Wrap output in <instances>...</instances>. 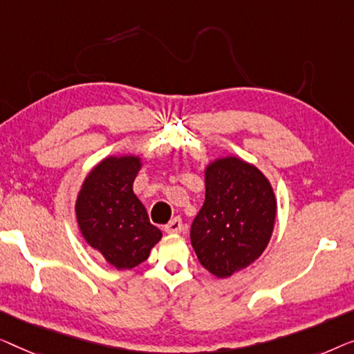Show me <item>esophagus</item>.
<instances>
[{"mask_svg":"<svg viewBox=\"0 0 354 354\" xmlns=\"http://www.w3.org/2000/svg\"><path fill=\"white\" fill-rule=\"evenodd\" d=\"M181 229H183V221H181V218L176 216V218H173V220L165 226V232L167 234H178V232H181Z\"/></svg>","mask_w":354,"mask_h":354,"instance_id":"34e87169","label":"esophagus"}]
</instances>
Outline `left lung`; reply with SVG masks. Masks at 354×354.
I'll list each match as a JSON object with an SVG mask.
<instances>
[{
  "instance_id": "obj_1",
  "label": "left lung",
  "mask_w": 354,
  "mask_h": 354,
  "mask_svg": "<svg viewBox=\"0 0 354 354\" xmlns=\"http://www.w3.org/2000/svg\"><path fill=\"white\" fill-rule=\"evenodd\" d=\"M205 202L191 226L201 265L226 279L261 257L276 225L277 198L260 168L236 156L218 157L205 170Z\"/></svg>"
}]
</instances>
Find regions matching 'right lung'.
Masks as SVG:
<instances>
[{"instance_id": "add662e5", "label": "right lung", "mask_w": 354, "mask_h": 354, "mask_svg": "<svg viewBox=\"0 0 354 354\" xmlns=\"http://www.w3.org/2000/svg\"><path fill=\"white\" fill-rule=\"evenodd\" d=\"M141 168L142 158L134 153L109 156L89 170L77 194L75 215L83 239L120 271L147 260L162 239L133 192Z\"/></svg>"}]
</instances>
